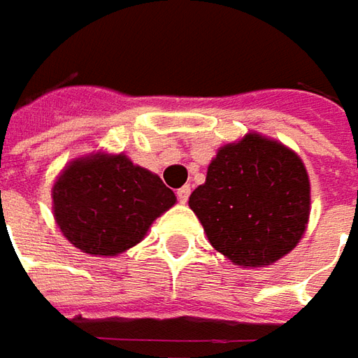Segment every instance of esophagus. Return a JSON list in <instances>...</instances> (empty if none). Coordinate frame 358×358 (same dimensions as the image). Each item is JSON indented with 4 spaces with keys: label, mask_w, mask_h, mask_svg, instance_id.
I'll use <instances>...</instances> for the list:
<instances>
[{
    "label": "esophagus",
    "mask_w": 358,
    "mask_h": 358,
    "mask_svg": "<svg viewBox=\"0 0 358 358\" xmlns=\"http://www.w3.org/2000/svg\"><path fill=\"white\" fill-rule=\"evenodd\" d=\"M189 195H191V187L189 185H183L179 191H177V199L181 201V203H187Z\"/></svg>",
    "instance_id": "1"
}]
</instances>
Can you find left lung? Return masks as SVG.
<instances>
[{
  "label": "left lung",
  "instance_id": "1",
  "mask_svg": "<svg viewBox=\"0 0 358 358\" xmlns=\"http://www.w3.org/2000/svg\"><path fill=\"white\" fill-rule=\"evenodd\" d=\"M310 187L303 161L257 133L225 145L189 197L209 243L241 267H265L301 241Z\"/></svg>",
  "mask_w": 358,
  "mask_h": 358
}]
</instances>
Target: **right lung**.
Here are the masks:
<instances>
[{"mask_svg":"<svg viewBox=\"0 0 358 358\" xmlns=\"http://www.w3.org/2000/svg\"><path fill=\"white\" fill-rule=\"evenodd\" d=\"M173 205L171 189L125 155L77 159L53 185L57 225L67 241L90 255L127 251Z\"/></svg>","mask_w":358,"mask_h":358,"instance_id":"add662e5","label":"right lung"}]
</instances>
